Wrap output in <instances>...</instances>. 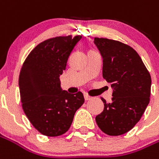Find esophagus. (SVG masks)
Listing matches in <instances>:
<instances>
[{"label": "esophagus", "instance_id": "1", "mask_svg": "<svg viewBox=\"0 0 159 159\" xmlns=\"http://www.w3.org/2000/svg\"><path fill=\"white\" fill-rule=\"evenodd\" d=\"M84 98H85V100H86V101H89V100H91V99H92V97H91L90 95L85 94V95H84Z\"/></svg>", "mask_w": 159, "mask_h": 159}]
</instances>
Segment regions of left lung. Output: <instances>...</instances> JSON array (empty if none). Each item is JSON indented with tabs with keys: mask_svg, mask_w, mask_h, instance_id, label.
Instances as JSON below:
<instances>
[{
	"mask_svg": "<svg viewBox=\"0 0 159 159\" xmlns=\"http://www.w3.org/2000/svg\"><path fill=\"white\" fill-rule=\"evenodd\" d=\"M94 43L103 58V78L114 89L110 103L102 98L104 109L95 120L107 135H121L139 121L149 104L151 75L129 45L104 38H95Z\"/></svg>",
	"mask_w": 159,
	"mask_h": 159,
	"instance_id": "1",
	"label": "left lung"
}]
</instances>
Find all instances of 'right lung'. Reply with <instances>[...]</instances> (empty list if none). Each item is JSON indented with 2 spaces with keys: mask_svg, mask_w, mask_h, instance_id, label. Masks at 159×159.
Here are the masks:
<instances>
[{
  "mask_svg": "<svg viewBox=\"0 0 159 159\" xmlns=\"http://www.w3.org/2000/svg\"><path fill=\"white\" fill-rule=\"evenodd\" d=\"M81 38L59 36L41 42L29 53L20 72L22 108L32 125L45 136L65 134L84 102L82 92L62 90L59 79Z\"/></svg>",
  "mask_w": 159,
  "mask_h": 159,
  "instance_id": "obj_1",
  "label": "right lung"
}]
</instances>
